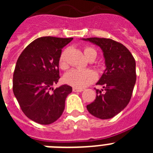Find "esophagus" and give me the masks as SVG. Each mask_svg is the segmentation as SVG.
Segmentation results:
<instances>
[{
	"instance_id": "34e87169",
	"label": "esophagus",
	"mask_w": 153,
	"mask_h": 153,
	"mask_svg": "<svg viewBox=\"0 0 153 153\" xmlns=\"http://www.w3.org/2000/svg\"><path fill=\"white\" fill-rule=\"evenodd\" d=\"M73 91L74 92H82L83 91V89L76 88V87H73Z\"/></svg>"
}]
</instances>
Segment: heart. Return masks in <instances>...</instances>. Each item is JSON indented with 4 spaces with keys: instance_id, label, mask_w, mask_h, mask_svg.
<instances>
[{
    "instance_id": "heart-1",
    "label": "heart",
    "mask_w": 153,
    "mask_h": 153,
    "mask_svg": "<svg viewBox=\"0 0 153 153\" xmlns=\"http://www.w3.org/2000/svg\"><path fill=\"white\" fill-rule=\"evenodd\" d=\"M67 50H64L60 53L58 64L61 70H67L69 65L67 61ZM85 56L88 60H94L97 57V51L90 47H86L83 49ZM97 79V74L91 70H70L63 76V81L67 84L76 88H83L93 83Z\"/></svg>"
}]
</instances>
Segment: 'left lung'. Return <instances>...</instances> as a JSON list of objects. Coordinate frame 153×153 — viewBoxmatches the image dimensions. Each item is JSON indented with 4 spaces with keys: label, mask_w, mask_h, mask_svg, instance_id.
<instances>
[{
    "label": "left lung",
    "mask_w": 153,
    "mask_h": 153,
    "mask_svg": "<svg viewBox=\"0 0 153 153\" xmlns=\"http://www.w3.org/2000/svg\"><path fill=\"white\" fill-rule=\"evenodd\" d=\"M97 44L103 52L106 70L96 89L95 100L86 106L90 114L102 120L110 119L122 111L132 97L136 79V61L123 44L109 38L83 39Z\"/></svg>",
    "instance_id": "1"
}]
</instances>
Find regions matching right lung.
I'll use <instances>...</instances> for the list:
<instances>
[{"label": "right lung", "mask_w": 153, "mask_h": 153, "mask_svg": "<svg viewBox=\"0 0 153 153\" xmlns=\"http://www.w3.org/2000/svg\"><path fill=\"white\" fill-rule=\"evenodd\" d=\"M73 38L39 37L17 59L13 76V92L25 116L48 125L60 118L72 87L65 84L53 90L60 79L58 60L62 48Z\"/></svg>", "instance_id": "1"}]
</instances>
